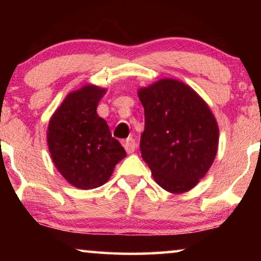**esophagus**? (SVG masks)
Masks as SVG:
<instances>
[{"instance_id": "34e87169", "label": "esophagus", "mask_w": 261, "mask_h": 261, "mask_svg": "<svg viewBox=\"0 0 261 261\" xmlns=\"http://www.w3.org/2000/svg\"><path fill=\"white\" fill-rule=\"evenodd\" d=\"M123 147L127 151V153H133L135 148H137V141L133 138H128L123 141Z\"/></svg>"}]
</instances>
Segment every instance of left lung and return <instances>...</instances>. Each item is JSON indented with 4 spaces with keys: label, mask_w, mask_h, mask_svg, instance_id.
<instances>
[{
    "label": "left lung",
    "mask_w": 261,
    "mask_h": 261,
    "mask_svg": "<svg viewBox=\"0 0 261 261\" xmlns=\"http://www.w3.org/2000/svg\"><path fill=\"white\" fill-rule=\"evenodd\" d=\"M145 109L140 151L153 178L173 194L190 190L213 165L219 127L190 87L162 80L138 92Z\"/></svg>",
    "instance_id": "left-lung-1"
}]
</instances>
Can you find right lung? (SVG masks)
<instances>
[{
    "instance_id": "1",
    "label": "right lung",
    "mask_w": 261,
    "mask_h": 261,
    "mask_svg": "<svg viewBox=\"0 0 261 261\" xmlns=\"http://www.w3.org/2000/svg\"><path fill=\"white\" fill-rule=\"evenodd\" d=\"M105 89L88 85L66 96L48 124L52 160L73 187L94 189L106 183L126 151L112 137L96 108Z\"/></svg>"
}]
</instances>
